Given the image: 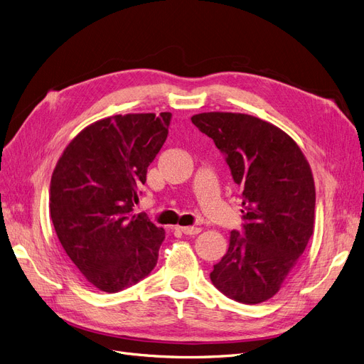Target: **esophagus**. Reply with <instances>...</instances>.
<instances>
[{"label": "esophagus", "instance_id": "34e87169", "mask_svg": "<svg viewBox=\"0 0 364 364\" xmlns=\"http://www.w3.org/2000/svg\"><path fill=\"white\" fill-rule=\"evenodd\" d=\"M180 230L184 235H198L200 232V228H198V226H184V228H180Z\"/></svg>", "mask_w": 364, "mask_h": 364}]
</instances>
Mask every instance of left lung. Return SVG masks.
<instances>
[{
  "label": "left lung",
  "instance_id": "1",
  "mask_svg": "<svg viewBox=\"0 0 364 364\" xmlns=\"http://www.w3.org/2000/svg\"><path fill=\"white\" fill-rule=\"evenodd\" d=\"M196 128L226 154L242 198L244 230L214 264V286L236 302L274 297L314 233L315 186L296 141L278 126L242 113H200Z\"/></svg>",
  "mask_w": 364,
  "mask_h": 364
}]
</instances>
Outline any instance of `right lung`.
Instances as JSON below:
<instances>
[{"label":"right lung","mask_w":364,"mask_h":364,"mask_svg":"<svg viewBox=\"0 0 364 364\" xmlns=\"http://www.w3.org/2000/svg\"><path fill=\"white\" fill-rule=\"evenodd\" d=\"M171 113L105 117L78 132L50 180V218L58 240L83 278L116 293L147 277L165 240L134 213L147 168L168 136Z\"/></svg>","instance_id":"right-lung-1"}]
</instances>
